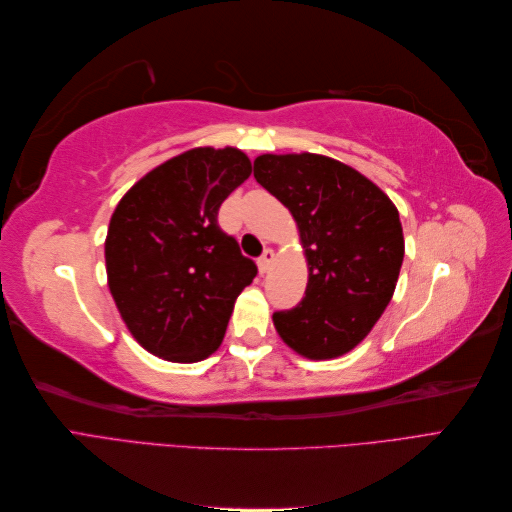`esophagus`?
I'll return each mask as SVG.
<instances>
[{
    "label": "esophagus",
    "instance_id": "obj_1",
    "mask_svg": "<svg viewBox=\"0 0 512 512\" xmlns=\"http://www.w3.org/2000/svg\"><path fill=\"white\" fill-rule=\"evenodd\" d=\"M273 260H275V252L271 250V247H267V250L262 252V256L258 258V269H260V273H267V271L271 269V265H273Z\"/></svg>",
    "mask_w": 512,
    "mask_h": 512
}]
</instances>
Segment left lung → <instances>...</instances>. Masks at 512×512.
<instances>
[{"mask_svg": "<svg viewBox=\"0 0 512 512\" xmlns=\"http://www.w3.org/2000/svg\"><path fill=\"white\" fill-rule=\"evenodd\" d=\"M256 181L299 226L309 280L303 301L275 312L284 342L307 359H335L382 316L404 262L399 211L359 170L318 153H265Z\"/></svg>", "mask_w": 512, "mask_h": 512, "instance_id": "left-lung-1", "label": "left lung"}]
</instances>
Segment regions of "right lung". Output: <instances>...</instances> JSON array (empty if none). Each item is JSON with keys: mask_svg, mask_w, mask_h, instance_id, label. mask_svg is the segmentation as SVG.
<instances>
[{"mask_svg": "<svg viewBox=\"0 0 512 512\" xmlns=\"http://www.w3.org/2000/svg\"><path fill=\"white\" fill-rule=\"evenodd\" d=\"M252 175L235 147H196L160 164L119 200L104 243L108 288L134 339L173 363L220 348L232 307L258 269L218 224Z\"/></svg>", "mask_w": 512, "mask_h": 512, "instance_id": "obj_1", "label": "right lung"}]
</instances>
